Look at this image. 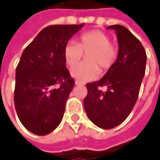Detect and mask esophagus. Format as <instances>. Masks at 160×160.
I'll return each mask as SVG.
<instances>
[{
    "mask_svg": "<svg viewBox=\"0 0 160 160\" xmlns=\"http://www.w3.org/2000/svg\"><path fill=\"white\" fill-rule=\"evenodd\" d=\"M75 85H77V86H80V85H83V83H81L80 81H75Z\"/></svg>",
    "mask_w": 160,
    "mask_h": 160,
    "instance_id": "34e87169",
    "label": "esophagus"
}]
</instances>
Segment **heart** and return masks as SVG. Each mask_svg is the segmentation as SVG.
<instances>
[{"mask_svg":"<svg viewBox=\"0 0 160 160\" xmlns=\"http://www.w3.org/2000/svg\"><path fill=\"white\" fill-rule=\"evenodd\" d=\"M88 53V64L75 65L80 61L83 52ZM64 58L66 63L73 67L71 76L79 81H90L95 80L101 67L103 70L110 68L118 58V47L109 42V37L103 31L92 30L80 35L79 43L68 42L64 48ZM98 64V66L97 65Z\"/></svg>","mask_w":160,"mask_h":160,"instance_id":"heart-1","label":"heart"}]
</instances>
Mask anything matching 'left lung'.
Instances as JSON below:
<instances>
[{
    "mask_svg": "<svg viewBox=\"0 0 160 160\" xmlns=\"http://www.w3.org/2000/svg\"><path fill=\"white\" fill-rule=\"evenodd\" d=\"M118 53L114 65L98 81L86 84L88 93L84 109L90 120L108 130L122 123L132 110L138 98L146 64V53L140 41L125 27L114 25ZM107 87V92L100 90Z\"/></svg>",
    "mask_w": 160,
    "mask_h": 160,
    "instance_id": "obj_1",
    "label": "left lung"
}]
</instances>
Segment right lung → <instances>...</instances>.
Returning a JSON list of instances; mask_svg holds the SVG:
<instances>
[{
	"label": "right lung",
	"mask_w": 160,
	"mask_h": 160,
	"mask_svg": "<svg viewBox=\"0 0 160 160\" xmlns=\"http://www.w3.org/2000/svg\"><path fill=\"white\" fill-rule=\"evenodd\" d=\"M83 26H49L21 55L16 72L15 107L23 126L34 134H49L62 121L75 83L66 68L64 48Z\"/></svg>",
	"instance_id": "1"
}]
</instances>
